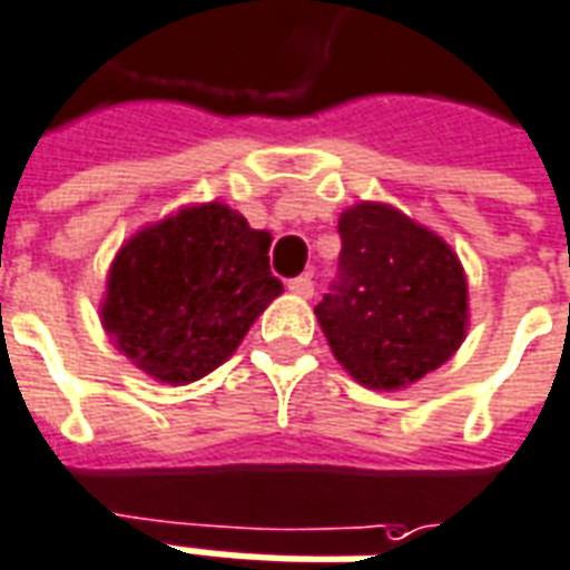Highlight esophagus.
I'll use <instances>...</instances> for the list:
<instances>
[{"label": "esophagus", "instance_id": "34e87169", "mask_svg": "<svg viewBox=\"0 0 570 570\" xmlns=\"http://www.w3.org/2000/svg\"><path fill=\"white\" fill-rule=\"evenodd\" d=\"M288 291L291 294H297V297H313V276H297V279H291Z\"/></svg>", "mask_w": 570, "mask_h": 570}]
</instances>
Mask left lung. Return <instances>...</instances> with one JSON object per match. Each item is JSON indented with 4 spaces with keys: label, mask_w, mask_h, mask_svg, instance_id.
<instances>
[{
    "label": "left lung",
    "mask_w": 570,
    "mask_h": 570,
    "mask_svg": "<svg viewBox=\"0 0 570 570\" xmlns=\"http://www.w3.org/2000/svg\"><path fill=\"white\" fill-rule=\"evenodd\" d=\"M340 273L315 306L334 358L392 392L438 371L468 331V279L450 245L385 203L340 215Z\"/></svg>",
    "instance_id": "obj_1"
}]
</instances>
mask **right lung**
<instances>
[{"instance_id": "right-lung-1", "label": "right lung", "mask_w": 570, "mask_h": 570, "mask_svg": "<svg viewBox=\"0 0 570 570\" xmlns=\"http://www.w3.org/2000/svg\"><path fill=\"white\" fill-rule=\"evenodd\" d=\"M267 230L224 203L185 206L120 245L106 282L102 327L148 376L203 380L230 358L282 294Z\"/></svg>"}]
</instances>
